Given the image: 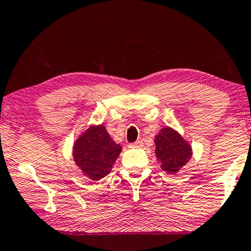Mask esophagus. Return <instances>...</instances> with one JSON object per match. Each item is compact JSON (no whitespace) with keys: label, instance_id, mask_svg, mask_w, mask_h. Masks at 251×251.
<instances>
[{"label":"esophagus","instance_id":"obj_1","mask_svg":"<svg viewBox=\"0 0 251 251\" xmlns=\"http://www.w3.org/2000/svg\"><path fill=\"white\" fill-rule=\"evenodd\" d=\"M128 147L129 148H142L143 147V142H142V141H136V142L130 143Z\"/></svg>","mask_w":251,"mask_h":251}]
</instances>
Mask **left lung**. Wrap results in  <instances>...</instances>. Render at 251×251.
<instances>
[{
    "instance_id": "8db88e82",
    "label": "left lung",
    "mask_w": 251,
    "mask_h": 251,
    "mask_svg": "<svg viewBox=\"0 0 251 251\" xmlns=\"http://www.w3.org/2000/svg\"><path fill=\"white\" fill-rule=\"evenodd\" d=\"M154 154L162 171L176 175L192 157V147L177 130L165 126L154 136Z\"/></svg>"
}]
</instances>
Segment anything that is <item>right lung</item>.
Wrapping results in <instances>:
<instances>
[{
	"mask_svg": "<svg viewBox=\"0 0 251 251\" xmlns=\"http://www.w3.org/2000/svg\"><path fill=\"white\" fill-rule=\"evenodd\" d=\"M122 149L103 124H91L75 140L72 153L83 175L92 181H99L111 172Z\"/></svg>",
	"mask_w": 251,
	"mask_h": 251,
	"instance_id": "right-lung-1",
	"label": "right lung"
}]
</instances>
